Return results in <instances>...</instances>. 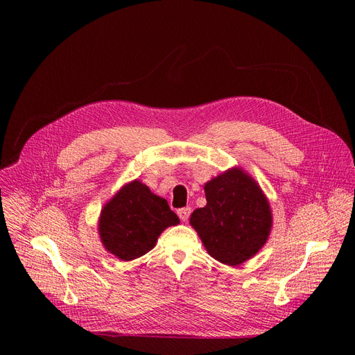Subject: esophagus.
<instances>
[{
  "label": "esophagus",
  "instance_id": "1",
  "mask_svg": "<svg viewBox=\"0 0 355 355\" xmlns=\"http://www.w3.org/2000/svg\"><path fill=\"white\" fill-rule=\"evenodd\" d=\"M177 214H178V217L181 218V221H187L189 217H190V214H191V209H190V207L180 209V210L177 211Z\"/></svg>",
  "mask_w": 355,
  "mask_h": 355
}]
</instances>
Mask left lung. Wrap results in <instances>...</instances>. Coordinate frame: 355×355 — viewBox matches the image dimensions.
Returning <instances> with one entry per match:
<instances>
[{
    "label": "left lung",
    "instance_id": "8db88e82",
    "mask_svg": "<svg viewBox=\"0 0 355 355\" xmlns=\"http://www.w3.org/2000/svg\"><path fill=\"white\" fill-rule=\"evenodd\" d=\"M207 204L193 211L190 225L218 262L237 266L263 248L272 229L269 201L241 168H230L204 185Z\"/></svg>",
    "mask_w": 355,
    "mask_h": 355
}]
</instances>
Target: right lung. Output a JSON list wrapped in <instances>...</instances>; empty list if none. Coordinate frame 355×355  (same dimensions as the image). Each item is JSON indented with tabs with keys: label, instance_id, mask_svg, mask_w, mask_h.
Returning a JSON list of instances; mask_svg holds the SVG:
<instances>
[{
	"label": "right lung",
	"instance_id": "obj_1",
	"mask_svg": "<svg viewBox=\"0 0 355 355\" xmlns=\"http://www.w3.org/2000/svg\"><path fill=\"white\" fill-rule=\"evenodd\" d=\"M180 218L165 198L134 180L112 197L101 211L99 236L105 249L128 262L154 249L159 234Z\"/></svg>",
	"mask_w": 355,
	"mask_h": 355
}]
</instances>
